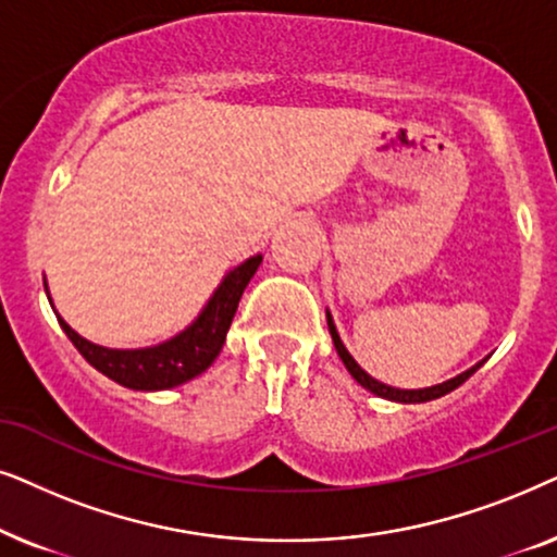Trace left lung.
Instances as JSON below:
<instances>
[{"label":"left lung","instance_id":"1","mask_svg":"<svg viewBox=\"0 0 557 557\" xmlns=\"http://www.w3.org/2000/svg\"><path fill=\"white\" fill-rule=\"evenodd\" d=\"M325 318H329V331H331L333 346H336V351H338V356H341V361H344V364H346L348 374H351L354 380L361 384V387L372 392V395L384 397V399H392V403L412 405V403H430V399H438V397H443V395H448V392H454L456 387H461V384H463L466 380H469V376H471L473 372H476V369L484 367V361H486V359L479 361V364H473L471 369H466L463 374H458V376H454V380H448V382H443V384H435V387H425V389H397V387H389V384L376 382L374 376H369V374L364 372V369L356 364L354 356L346 351L344 341H341V336H338L336 325H333V318H331L329 310H325Z\"/></svg>","mask_w":557,"mask_h":557}]
</instances>
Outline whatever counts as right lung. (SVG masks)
<instances>
[{
  "instance_id": "right-lung-1",
  "label": "right lung",
  "mask_w": 557,
  "mask_h": 557,
  "mask_svg": "<svg viewBox=\"0 0 557 557\" xmlns=\"http://www.w3.org/2000/svg\"><path fill=\"white\" fill-rule=\"evenodd\" d=\"M259 264H262V255L249 257L247 262L234 267L221 280V285L211 295V300L206 302L201 315L188 329L158 346L107 348L78 336L61 315H58V323H61L65 336L73 341V346L78 348V354L84 356L88 364L99 369L109 380L122 384V387L143 392L177 387V384L203 374L213 364L221 346H224L236 308H239L244 287L255 277Z\"/></svg>"
}]
</instances>
